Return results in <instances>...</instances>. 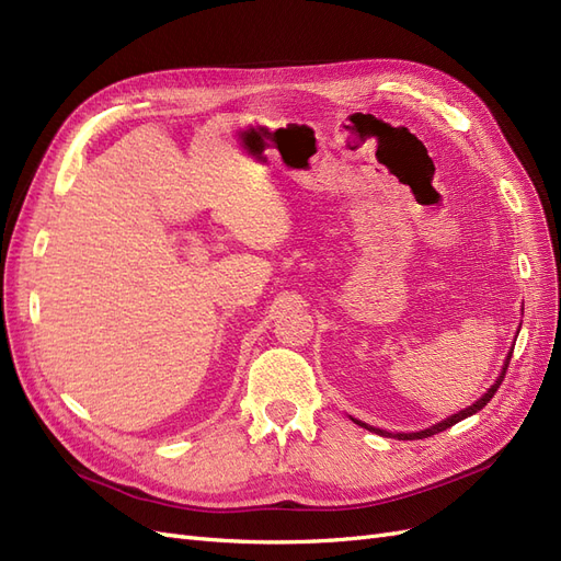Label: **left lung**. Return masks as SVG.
<instances>
[{"mask_svg":"<svg viewBox=\"0 0 561 561\" xmlns=\"http://www.w3.org/2000/svg\"><path fill=\"white\" fill-rule=\"evenodd\" d=\"M511 355H513V351L507 353V360H505V367H503V371H501V377L496 379V383L491 386L486 393L474 402L472 407H468V410H463V412H458V414H454V416H449L447 421H443V423H437V426H431V428H426V431H421V433H398V435H393V437H398V439H423V437H431V435H437V433H443V431H447V428H451L454 423H458V421H463V419H468V416H472L474 412H480L482 407L496 396V390H499V386L503 383V379H505V371H507V365H511ZM355 421V419H353ZM358 423V426H363V428H367V431H375V433H379V435H386L383 431H379V428H369L367 423H360V421H355ZM390 435V433H388Z\"/></svg>","mask_w":561,"mask_h":561,"instance_id":"left-lung-1","label":"left lung"}]
</instances>
